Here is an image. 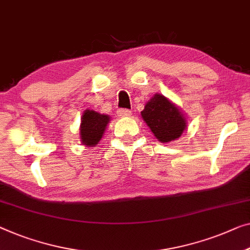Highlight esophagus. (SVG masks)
Listing matches in <instances>:
<instances>
[{"mask_svg":"<svg viewBox=\"0 0 250 250\" xmlns=\"http://www.w3.org/2000/svg\"><path fill=\"white\" fill-rule=\"evenodd\" d=\"M117 115L119 117H128L132 115V111L128 110V109H119L117 111Z\"/></svg>","mask_w":250,"mask_h":250,"instance_id":"obj_1","label":"esophagus"}]
</instances>
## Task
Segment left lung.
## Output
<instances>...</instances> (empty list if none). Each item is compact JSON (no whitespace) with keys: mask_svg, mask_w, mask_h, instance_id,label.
<instances>
[{"mask_svg":"<svg viewBox=\"0 0 250 250\" xmlns=\"http://www.w3.org/2000/svg\"><path fill=\"white\" fill-rule=\"evenodd\" d=\"M141 115L157 140L162 143L178 139L187 126L186 118L179 108L159 93L147 101Z\"/></svg>","mask_w":250,"mask_h":250,"instance_id":"obj_1","label":"left lung"}]
</instances>
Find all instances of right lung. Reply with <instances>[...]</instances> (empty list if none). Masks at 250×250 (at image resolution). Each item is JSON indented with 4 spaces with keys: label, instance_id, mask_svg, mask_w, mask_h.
<instances>
[{
    "label": "right lung",
    "instance_id": "right-lung-1",
    "mask_svg": "<svg viewBox=\"0 0 250 250\" xmlns=\"http://www.w3.org/2000/svg\"><path fill=\"white\" fill-rule=\"evenodd\" d=\"M110 117L95 110L83 111L80 125V139L85 146H95L103 137Z\"/></svg>",
    "mask_w": 250,
    "mask_h": 250
}]
</instances>
